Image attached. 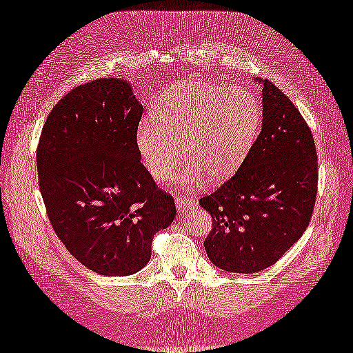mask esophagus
Returning <instances> with one entry per match:
<instances>
[{
    "label": "esophagus",
    "instance_id": "esophagus-1",
    "mask_svg": "<svg viewBox=\"0 0 353 353\" xmlns=\"http://www.w3.org/2000/svg\"><path fill=\"white\" fill-rule=\"evenodd\" d=\"M175 204H176V210L179 214H185L189 210H192L193 207L196 205V201L189 196H181L178 195L175 198Z\"/></svg>",
    "mask_w": 353,
    "mask_h": 353
}]
</instances>
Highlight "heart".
Listing matches in <instances>:
<instances>
[{"instance_id": "1", "label": "heart", "mask_w": 353, "mask_h": 353, "mask_svg": "<svg viewBox=\"0 0 353 353\" xmlns=\"http://www.w3.org/2000/svg\"><path fill=\"white\" fill-rule=\"evenodd\" d=\"M262 111L245 88H225L207 81L172 86L137 129V148L155 181H166L183 161L190 163L181 183L195 185L232 176L245 161L261 129Z\"/></svg>"}]
</instances>
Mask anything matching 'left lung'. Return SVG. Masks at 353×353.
<instances>
[{
  "label": "left lung",
  "instance_id": "8db88e82",
  "mask_svg": "<svg viewBox=\"0 0 353 353\" xmlns=\"http://www.w3.org/2000/svg\"><path fill=\"white\" fill-rule=\"evenodd\" d=\"M259 83L261 134L236 174L199 199L213 219L204 242L208 259L242 274L271 267L300 239L319 183L317 150L305 119L274 83Z\"/></svg>",
  "mask_w": 353,
  "mask_h": 353
}]
</instances>
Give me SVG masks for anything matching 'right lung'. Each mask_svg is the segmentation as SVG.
I'll return each instance as SVG.
<instances>
[{
	"label": "right lung",
	"instance_id": "1",
	"mask_svg": "<svg viewBox=\"0 0 353 353\" xmlns=\"http://www.w3.org/2000/svg\"><path fill=\"white\" fill-rule=\"evenodd\" d=\"M143 105L125 79L79 85L42 128L36 164L54 233L86 268L129 276L150 259L154 234L175 219V201L143 166Z\"/></svg>",
	"mask_w": 353,
	"mask_h": 353
}]
</instances>
